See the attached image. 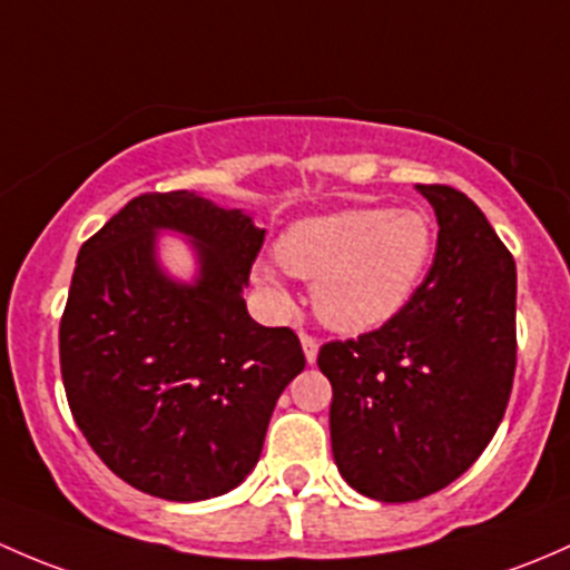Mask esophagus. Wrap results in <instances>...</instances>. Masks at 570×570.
I'll return each instance as SVG.
<instances>
[{
  "label": "esophagus",
  "mask_w": 570,
  "mask_h": 570,
  "mask_svg": "<svg viewBox=\"0 0 570 570\" xmlns=\"http://www.w3.org/2000/svg\"><path fill=\"white\" fill-rule=\"evenodd\" d=\"M298 337H302L304 356H307V362H309V365H313V362L318 360V340H315L313 334H307V332H302V334H298Z\"/></svg>",
  "instance_id": "1"
}]
</instances>
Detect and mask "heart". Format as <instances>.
Returning a JSON list of instances; mask_svg holds the SVG:
<instances>
[{
	"mask_svg": "<svg viewBox=\"0 0 570 570\" xmlns=\"http://www.w3.org/2000/svg\"><path fill=\"white\" fill-rule=\"evenodd\" d=\"M436 249L431 216L416 208H348L302 219L279 238L285 272L315 283V313L345 334L390 324L425 279ZM255 283L287 304L277 272L255 266Z\"/></svg>",
	"mask_w": 570,
	"mask_h": 570,
	"instance_id": "heart-1",
	"label": "heart"
}]
</instances>
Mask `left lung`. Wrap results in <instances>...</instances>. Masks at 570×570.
<instances>
[{
	"label": "left lung",
	"instance_id": "1",
	"mask_svg": "<svg viewBox=\"0 0 570 570\" xmlns=\"http://www.w3.org/2000/svg\"><path fill=\"white\" fill-rule=\"evenodd\" d=\"M425 283L390 324L321 345L340 474L379 502L442 491L500 428L515 373V263L483 210L442 184Z\"/></svg>",
	"mask_w": 570,
	"mask_h": 570
}]
</instances>
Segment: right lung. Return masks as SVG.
<instances>
[{"instance_id": "1", "label": "right lung", "mask_w": 570, "mask_h": 570, "mask_svg": "<svg viewBox=\"0 0 570 570\" xmlns=\"http://www.w3.org/2000/svg\"><path fill=\"white\" fill-rule=\"evenodd\" d=\"M164 226L196 238L195 286L157 268ZM263 236L195 191H148L81 244L60 321L68 406L98 459L145 494L197 502L236 489L304 371L296 332L246 313Z\"/></svg>"}]
</instances>
